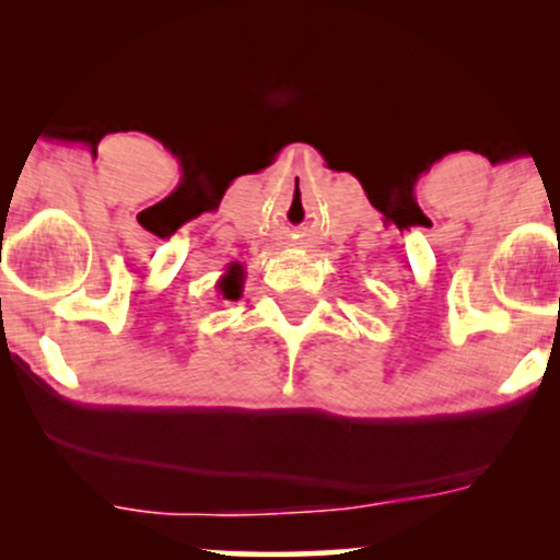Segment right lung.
I'll return each mask as SVG.
<instances>
[{
	"mask_svg": "<svg viewBox=\"0 0 560 560\" xmlns=\"http://www.w3.org/2000/svg\"><path fill=\"white\" fill-rule=\"evenodd\" d=\"M242 281H244V271L242 266H236V262H231L226 268V273L218 279V292L223 294V300H240L242 298Z\"/></svg>",
	"mask_w": 560,
	"mask_h": 560,
	"instance_id": "add662e5",
	"label": "right lung"
}]
</instances>
